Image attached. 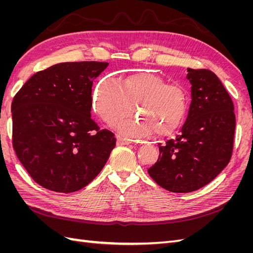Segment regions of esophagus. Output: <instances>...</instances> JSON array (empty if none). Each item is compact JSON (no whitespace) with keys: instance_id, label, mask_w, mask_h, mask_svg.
Returning a JSON list of instances; mask_svg holds the SVG:
<instances>
[{"instance_id":"1","label":"esophagus","mask_w":253,"mask_h":253,"mask_svg":"<svg viewBox=\"0 0 253 253\" xmlns=\"http://www.w3.org/2000/svg\"><path fill=\"white\" fill-rule=\"evenodd\" d=\"M129 143H132V139L126 138V137L117 136V144H119V145H124V144H129Z\"/></svg>"}]
</instances>
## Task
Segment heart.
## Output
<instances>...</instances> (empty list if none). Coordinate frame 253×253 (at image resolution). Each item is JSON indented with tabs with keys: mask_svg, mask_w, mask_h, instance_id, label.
I'll use <instances>...</instances> for the list:
<instances>
[{
	"mask_svg": "<svg viewBox=\"0 0 253 253\" xmlns=\"http://www.w3.org/2000/svg\"><path fill=\"white\" fill-rule=\"evenodd\" d=\"M97 114L106 124H114L135 110L139 118L116 124L121 133L135 137L173 134L185 121L189 110L186 88L169 84L164 77L143 72L120 80L105 79L94 93Z\"/></svg>",
	"mask_w": 253,
	"mask_h": 253,
	"instance_id": "1",
	"label": "heart"
}]
</instances>
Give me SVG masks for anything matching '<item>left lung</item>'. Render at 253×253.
I'll use <instances>...</instances> for the list:
<instances>
[{
	"instance_id": "8db88e82",
	"label": "left lung",
	"mask_w": 253,
	"mask_h": 253,
	"mask_svg": "<svg viewBox=\"0 0 253 253\" xmlns=\"http://www.w3.org/2000/svg\"><path fill=\"white\" fill-rule=\"evenodd\" d=\"M192 102L175 138L159 143V157L148 170L164 189L188 193L208 185L229 164L233 152L235 114L232 99L217 76L188 68Z\"/></svg>"
}]
</instances>
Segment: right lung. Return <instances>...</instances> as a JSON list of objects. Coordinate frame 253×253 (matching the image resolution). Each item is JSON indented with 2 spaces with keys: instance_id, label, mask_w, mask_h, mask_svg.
I'll return each instance as SVG.
<instances>
[{
  "instance_id": "1",
  "label": "right lung",
  "mask_w": 253,
  "mask_h": 253,
  "mask_svg": "<svg viewBox=\"0 0 253 253\" xmlns=\"http://www.w3.org/2000/svg\"><path fill=\"white\" fill-rule=\"evenodd\" d=\"M108 62L83 61L36 73L11 103L12 145L32 178L60 193L93 180L116 145L90 117L93 80Z\"/></svg>"
}]
</instances>
